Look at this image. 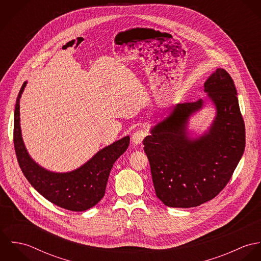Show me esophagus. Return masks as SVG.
<instances>
[{"label": "esophagus", "instance_id": "obj_1", "mask_svg": "<svg viewBox=\"0 0 261 261\" xmlns=\"http://www.w3.org/2000/svg\"><path fill=\"white\" fill-rule=\"evenodd\" d=\"M146 136H147V132L143 128H140L134 133V135L132 137V141L135 145H140V144H142V142Z\"/></svg>", "mask_w": 261, "mask_h": 261}]
</instances>
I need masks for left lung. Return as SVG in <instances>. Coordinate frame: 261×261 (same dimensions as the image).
I'll list each match as a JSON object with an SVG mask.
<instances>
[{"label": "left lung", "instance_id": "8db88e82", "mask_svg": "<svg viewBox=\"0 0 261 261\" xmlns=\"http://www.w3.org/2000/svg\"><path fill=\"white\" fill-rule=\"evenodd\" d=\"M204 91L216 108L208 132L196 139L187 133L190 116L204 106L198 99L174 107L143 142L155 195L168 207H197L215 198L245 149V125L231 76L216 69L204 83Z\"/></svg>", "mask_w": 261, "mask_h": 261}]
</instances>
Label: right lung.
<instances>
[{"instance_id": "add662e5", "label": "right lung", "mask_w": 261, "mask_h": 261, "mask_svg": "<svg viewBox=\"0 0 261 261\" xmlns=\"http://www.w3.org/2000/svg\"><path fill=\"white\" fill-rule=\"evenodd\" d=\"M26 83L20 89L14 113V147L24 176L38 193L61 208L79 212L93 207L105 196L112 166L127 149L129 137L100 149L72 172L54 173L40 167L29 155L21 134L20 98Z\"/></svg>"}]
</instances>
